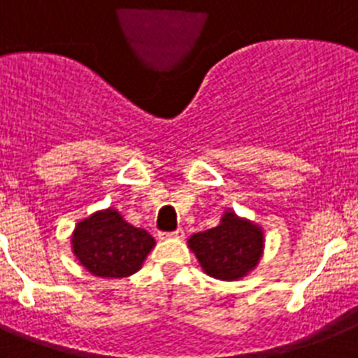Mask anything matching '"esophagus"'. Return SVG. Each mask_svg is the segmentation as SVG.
<instances>
[{
    "label": "esophagus",
    "instance_id": "esophagus-1",
    "mask_svg": "<svg viewBox=\"0 0 358 358\" xmlns=\"http://www.w3.org/2000/svg\"><path fill=\"white\" fill-rule=\"evenodd\" d=\"M161 236L162 239L164 238H182V236H185V232H182L181 229H177V230H173V232H161Z\"/></svg>",
    "mask_w": 358,
    "mask_h": 358
}]
</instances>
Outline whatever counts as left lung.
<instances>
[{
    "mask_svg": "<svg viewBox=\"0 0 358 358\" xmlns=\"http://www.w3.org/2000/svg\"><path fill=\"white\" fill-rule=\"evenodd\" d=\"M188 245L206 274L232 282L243 278L256 267L262 256L264 236L256 225L227 212L220 227L197 232Z\"/></svg>",
    "mask_w": 358,
    "mask_h": 358,
    "instance_id": "obj_1",
    "label": "left lung"
}]
</instances>
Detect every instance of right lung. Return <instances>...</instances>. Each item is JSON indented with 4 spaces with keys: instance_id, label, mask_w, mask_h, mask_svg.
Segmentation results:
<instances>
[{
    "instance_id": "1",
    "label": "right lung",
    "mask_w": 358,
    "mask_h": 358,
    "mask_svg": "<svg viewBox=\"0 0 358 358\" xmlns=\"http://www.w3.org/2000/svg\"><path fill=\"white\" fill-rule=\"evenodd\" d=\"M155 239L144 229L129 225L108 208L80 221L73 234V252L91 274L124 278L137 273Z\"/></svg>"
}]
</instances>
